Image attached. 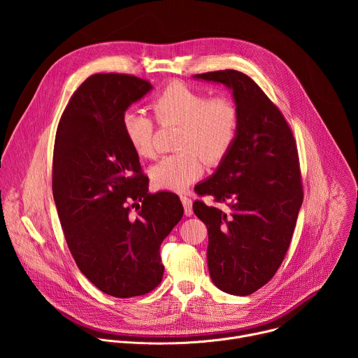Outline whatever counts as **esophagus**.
<instances>
[{"instance_id":"34e87169","label":"esophagus","mask_w":358,"mask_h":358,"mask_svg":"<svg viewBox=\"0 0 358 358\" xmlns=\"http://www.w3.org/2000/svg\"><path fill=\"white\" fill-rule=\"evenodd\" d=\"M181 202H182V207H184V213L187 217H191L192 215V201L185 196V195H181Z\"/></svg>"}]
</instances>
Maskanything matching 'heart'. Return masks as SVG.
<instances>
[{
    "label": "heart",
    "instance_id": "obj_1",
    "mask_svg": "<svg viewBox=\"0 0 358 358\" xmlns=\"http://www.w3.org/2000/svg\"><path fill=\"white\" fill-rule=\"evenodd\" d=\"M160 123H181L177 155L166 156L150 170L151 181L159 188L184 191L202 177L206 163H217L232 147L239 113L232 100L210 97L208 93L182 82H171L151 101ZM122 131L140 157L156 155L155 122L143 110L130 109L122 116ZM201 154L199 155V152Z\"/></svg>",
    "mask_w": 358,
    "mask_h": 358
}]
</instances>
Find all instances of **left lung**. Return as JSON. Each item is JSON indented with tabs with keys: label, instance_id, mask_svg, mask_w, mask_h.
Segmentation results:
<instances>
[{
	"label": "left lung",
	"instance_id": "left-lung-1",
	"mask_svg": "<svg viewBox=\"0 0 358 358\" xmlns=\"http://www.w3.org/2000/svg\"><path fill=\"white\" fill-rule=\"evenodd\" d=\"M192 78L227 86L239 113L232 147L215 173L195 187L199 195L228 201L231 211L202 201L192 210L208 228L214 285L248 296L273 278L290 245L303 202L296 143L280 110L245 73L227 69Z\"/></svg>",
	"mask_w": 358,
	"mask_h": 358
}]
</instances>
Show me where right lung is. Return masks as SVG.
<instances>
[{
	"instance_id": "obj_1",
	"label": "right lung",
	"mask_w": 358,
	"mask_h": 358,
	"mask_svg": "<svg viewBox=\"0 0 358 358\" xmlns=\"http://www.w3.org/2000/svg\"><path fill=\"white\" fill-rule=\"evenodd\" d=\"M151 89L131 75H92L57 130L52 192L66 243L80 272L115 297L159 286L160 245L184 214L176 194L148 192L138 155L122 131L123 113Z\"/></svg>"
}]
</instances>
